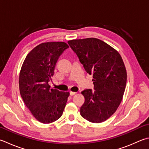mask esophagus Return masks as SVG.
<instances>
[{
  "mask_svg": "<svg viewBox=\"0 0 149 149\" xmlns=\"http://www.w3.org/2000/svg\"><path fill=\"white\" fill-rule=\"evenodd\" d=\"M76 93H77V92H76V91H71V92H70V95H74Z\"/></svg>",
  "mask_w": 149,
  "mask_h": 149,
  "instance_id": "1",
  "label": "esophagus"
}]
</instances>
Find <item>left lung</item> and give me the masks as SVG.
I'll return each mask as SVG.
<instances>
[{
  "mask_svg": "<svg viewBox=\"0 0 149 149\" xmlns=\"http://www.w3.org/2000/svg\"><path fill=\"white\" fill-rule=\"evenodd\" d=\"M86 71L93 74L95 90L81 92L85 102L80 108L83 118L94 123L105 121L121 102L127 84V70L119 53L97 38L68 41Z\"/></svg>",
  "mask_w": 149,
  "mask_h": 149,
  "instance_id": "left-lung-1",
  "label": "left lung"
}]
</instances>
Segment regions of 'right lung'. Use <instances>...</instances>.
Returning a JSON list of instances; mask_svg holds the SVG:
<instances>
[{"label":"right lung","instance_id":"obj_1","mask_svg":"<svg viewBox=\"0 0 149 149\" xmlns=\"http://www.w3.org/2000/svg\"><path fill=\"white\" fill-rule=\"evenodd\" d=\"M68 48L62 41L41 43L27 54L22 65L19 82L21 96L31 113L41 123L56 121L65 107L69 92L50 89L49 82L59 57Z\"/></svg>","mask_w":149,"mask_h":149}]
</instances>
